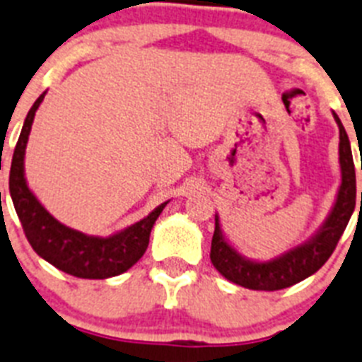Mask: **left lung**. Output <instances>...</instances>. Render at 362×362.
<instances>
[{"instance_id":"left-lung-1","label":"left lung","mask_w":362,"mask_h":362,"mask_svg":"<svg viewBox=\"0 0 362 362\" xmlns=\"http://www.w3.org/2000/svg\"><path fill=\"white\" fill-rule=\"evenodd\" d=\"M335 115L339 132H341L339 154H341L342 182L339 195H337V202L331 209L329 217L326 218V223L322 224L317 235L309 239L308 243H303V245L293 248V250H289L284 256L276 257V259L257 263V261L245 259L228 245L226 239L223 238L221 226H218V218L215 217V232L214 239H211L209 257H211V263H214L215 269L226 279L252 291H279L309 278L329 259L342 232L350 223V217L355 209V195H357L350 139H348V134H346L339 115Z\"/></svg>"}]
</instances>
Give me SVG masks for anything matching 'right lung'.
<instances>
[{
  "label": "right lung",
  "mask_w": 362,
  "mask_h": 362,
  "mask_svg": "<svg viewBox=\"0 0 362 362\" xmlns=\"http://www.w3.org/2000/svg\"><path fill=\"white\" fill-rule=\"evenodd\" d=\"M44 95L45 93H42L36 99L27 114L16 148L12 154L11 175H8V191H11L12 204L16 209L23 233L38 256L44 257L47 263L66 274L86 279H106L123 274L145 254L154 221L162 214L167 202L158 206L153 214H148L139 223L132 224L112 238L84 235L51 217L47 209L29 191L25 176H23V154H25L27 138L31 132L35 112L44 101Z\"/></svg>",
  "instance_id": "1"
}]
</instances>
